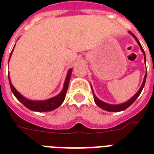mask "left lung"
<instances>
[{
	"label": "left lung",
	"instance_id": "1",
	"mask_svg": "<svg viewBox=\"0 0 154 154\" xmlns=\"http://www.w3.org/2000/svg\"><path fill=\"white\" fill-rule=\"evenodd\" d=\"M129 32L132 35V36H133V37H134V38H135L136 42H137V44L139 45V46H140V48H141V52L143 53L144 56H145V62H146V54H145V51H144L143 48H142V46H141V44H140V42H139L138 39L137 38L136 36H135V35H134L133 32H129ZM146 75H147V72H146V75H145L143 83H142V85H141V88H140V89H139L138 91H137V94H135L134 97H131V98L129 99V101H127L126 102L122 103V104H119V105H110V104H108V103L104 102V101H101L100 99L97 98V97H96V95L94 94V91H93V94H94V101H95V103H96L98 107L101 108V109L104 110L109 111V112H120V111H123V110L126 109L127 108L129 107V106H130V105H131L134 102V101H135V100H136V99L138 97L139 95L141 94V91H142V89H143V88H144V85H145V83H146Z\"/></svg>",
	"mask_w": 154,
	"mask_h": 154
}]
</instances>
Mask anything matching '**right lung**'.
<instances>
[{
    "label": "right lung",
    "instance_id": "obj_1",
    "mask_svg": "<svg viewBox=\"0 0 154 154\" xmlns=\"http://www.w3.org/2000/svg\"><path fill=\"white\" fill-rule=\"evenodd\" d=\"M13 51V49L10 53L9 59H10V57L12 55ZM72 69H70L69 70V72H68L62 91L60 92L57 96L52 97L50 99H48V100H45V101H32V100H29V99L25 98L20 93H18L16 90L15 88L13 87V85L11 83L10 78H9V74L8 75V81H9L11 90L13 92V94H14V96L17 97L18 101L22 103L25 107L28 108L29 109L32 110V111H36V112H48V111H52V110L55 109L59 107L62 104L64 100H65V94H66V92L68 90V87H69V82L70 77H71V74H72Z\"/></svg>",
    "mask_w": 154,
    "mask_h": 154
}]
</instances>
